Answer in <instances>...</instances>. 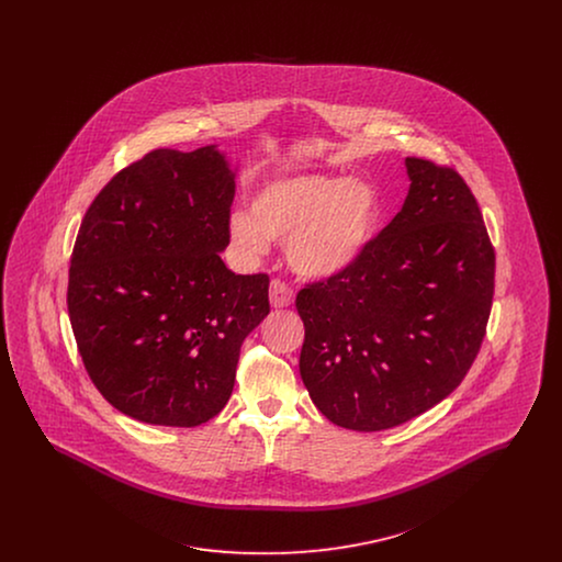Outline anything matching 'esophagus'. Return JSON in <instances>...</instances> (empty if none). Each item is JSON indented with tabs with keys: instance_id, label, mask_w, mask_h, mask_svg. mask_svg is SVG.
I'll return each mask as SVG.
<instances>
[{
	"instance_id": "34e87169",
	"label": "esophagus",
	"mask_w": 562,
	"mask_h": 562,
	"mask_svg": "<svg viewBox=\"0 0 562 562\" xmlns=\"http://www.w3.org/2000/svg\"><path fill=\"white\" fill-rule=\"evenodd\" d=\"M293 289L282 280H271L269 286V301L273 307H289L293 303Z\"/></svg>"
}]
</instances>
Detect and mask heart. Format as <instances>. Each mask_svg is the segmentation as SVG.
I'll use <instances>...</instances> for the list:
<instances>
[{"label":"heart","instance_id":"obj_1","mask_svg":"<svg viewBox=\"0 0 562 562\" xmlns=\"http://www.w3.org/2000/svg\"><path fill=\"white\" fill-rule=\"evenodd\" d=\"M379 221L371 186L346 177L293 175L263 183L250 200V214L229 216V236L241 255L255 259L269 240L286 241L291 268L307 278H330L351 268Z\"/></svg>","mask_w":562,"mask_h":562}]
</instances>
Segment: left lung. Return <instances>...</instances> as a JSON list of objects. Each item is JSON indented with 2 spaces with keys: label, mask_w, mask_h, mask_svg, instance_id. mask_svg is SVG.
Segmentation results:
<instances>
[{
  "label": "left lung",
  "mask_w": 562,
  "mask_h": 562,
  "mask_svg": "<svg viewBox=\"0 0 562 562\" xmlns=\"http://www.w3.org/2000/svg\"><path fill=\"white\" fill-rule=\"evenodd\" d=\"M408 195L351 268L296 293L301 379L335 426L381 431L426 413L481 351L495 250L474 193L436 161L406 158Z\"/></svg>",
  "instance_id": "8db88e82"
}]
</instances>
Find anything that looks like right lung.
I'll use <instances>...</instances> for the list:
<instances>
[{
    "label": "right lung",
    "mask_w": 562,
    "mask_h": 562,
    "mask_svg": "<svg viewBox=\"0 0 562 562\" xmlns=\"http://www.w3.org/2000/svg\"><path fill=\"white\" fill-rule=\"evenodd\" d=\"M234 172L211 147L154 149L81 218L67 307L83 367L120 413L168 428L227 404L241 341L269 314V276L225 268Z\"/></svg>",
    "instance_id": "1"
}]
</instances>
